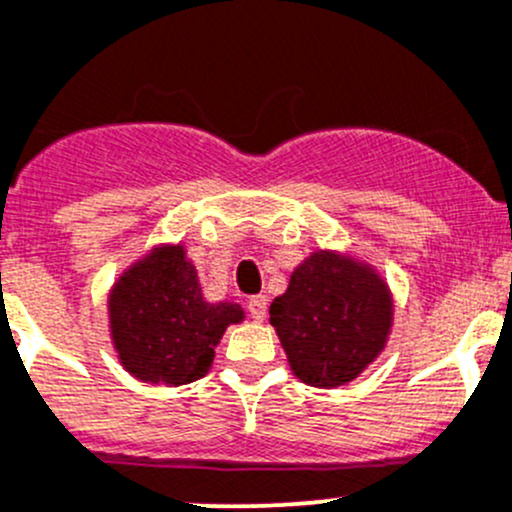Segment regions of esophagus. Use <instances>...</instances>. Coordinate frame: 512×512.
<instances>
[{
  "mask_svg": "<svg viewBox=\"0 0 512 512\" xmlns=\"http://www.w3.org/2000/svg\"><path fill=\"white\" fill-rule=\"evenodd\" d=\"M247 311H250L252 321H265V314H267V297H262V294H255V297L247 299Z\"/></svg>",
  "mask_w": 512,
  "mask_h": 512,
  "instance_id": "obj_1",
  "label": "esophagus"
}]
</instances>
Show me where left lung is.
Returning a JSON list of instances; mask_svg holds the SVG:
<instances>
[{"mask_svg": "<svg viewBox=\"0 0 512 512\" xmlns=\"http://www.w3.org/2000/svg\"><path fill=\"white\" fill-rule=\"evenodd\" d=\"M270 324L301 383L338 387L358 378L385 348L392 299L370 267L319 250L272 301Z\"/></svg>", "mask_w": 512, "mask_h": 512, "instance_id": "obj_1", "label": "left lung"}]
</instances>
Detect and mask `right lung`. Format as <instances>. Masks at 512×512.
Returning a JSON list of instances; mask_svg holds the SVG:
<instances>
[{
	"label": "right lung",
	"instance_id": "obj_1",
	"mask_svg": "<svg viewBox=\"0 0 512 512\" xmlns=\"http://www.w3.org/2000/svg\"><path fill=\"white\" fill-rule=\"evenodd\" d=\"M242 309L208 304L184 247H161L120 277L110 297L112 341L122 365L144 383L186 385L203 378L213 348Z\"/></svg>",
	"mask_w": 512,
	"mask_h": 512
}]
</instances>
